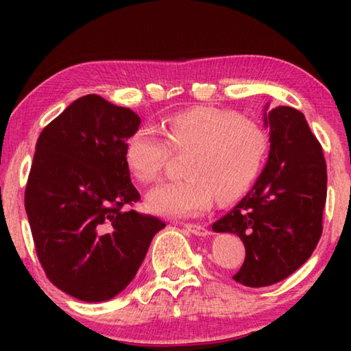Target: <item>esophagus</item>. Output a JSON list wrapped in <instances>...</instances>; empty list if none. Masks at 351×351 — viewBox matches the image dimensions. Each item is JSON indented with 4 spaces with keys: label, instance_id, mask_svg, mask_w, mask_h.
Listing matches in <instances>:
<instances>
[{
    "label": "esophagus",
    "instance_id": "1",
    "mask_svg": "<svg viewBox=\"0 0 351 351\" xmlns=\"http://www.w3.org/2000/svg\"><path fill=\"white\" fill-rule=\"evenodd\" d=\"M184 228H186L190 234L193 235H199V237H206L209 235V230H207L204 226L201 224H193V223H186L184 224Z\"/></svg>",
    "mask_w": 351,
    "mask_h": 351
}]
</instances>
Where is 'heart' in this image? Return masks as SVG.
Returning a JSON list of instances; mask_svg holds the SVG:
<instances>
[{
    "label": "heart",
    "mask_w": 351,
    "mask_h": 351,
    "mask_svg": "<svg viewBox=\"0 0 351 351\" xmlns=\"http://www.w3.org/2000/svg\"><path fill=\"white\" fill-rule=\"evenodd\" d=\"M161 134L142 125L127 139L123 159L136 181H156L170 152L186 153L182 180L162 184L148 195L153 212L169 217H197L213 201L232 203L241 198L268 153V134L252 119L234 111L197 106L165 119Z\"/></svg>",
    "instance_id": "obj_1"
}]
</instances>
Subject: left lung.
I'll return each mask as SVG.
<instances>
[{"mask_svg":"<svg viewBox=\"0 0 351 351\" xmlns=\"http://www.w3.org/2000/svg\"><path fill=\"white\" fill-rule=\"evenodd\" d=\"M269 159L245 198L212 224L239 235L246 257L234 280L261 288L283 280L311 257L322 235L326 162L305 116L291 106L265 114Z\"/></svg>","mask_w":351,"mask_h":351,"instance_id":"8db88e82","label":"left lung"}]
</instances>
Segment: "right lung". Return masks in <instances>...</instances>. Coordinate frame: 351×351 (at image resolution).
Returning a JSON list of instances; mask_svg holds the SVG:
<instances>
[{
	"label": "right lung",
	"mask_w": 351,
	"mask_h": 351,
	"mask_svg": "<svg viewBox=\"0 0 351 351\" xmlns=\"http://www.w3.org/2000/svg\"><path fill=\"white\" fill-rule=\"evenodd\" d=\"M141 125L96 94L71 104L40 133L25 207L46 277L83 302L112 299L133 280L165 223L127 210L141 199L123 159Z\"/></svg>",
	"instance_id": "add662e5"
}]
</instances>
